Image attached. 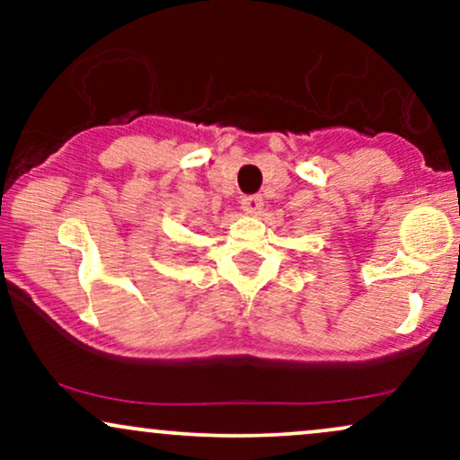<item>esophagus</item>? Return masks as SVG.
<instances>
[{
    "label": "esophagus",
    "mask_w": 460,
    "mask_h": 460,
    "mask_svg": "<svg viewBox=\"0 0 460 460\" xmlns=\"http://www.w3.org/2000/svg\"><path fill=\"white\" fill-rule=\"evenodd\" d=\"M261 208H263V199L260 194H251V197L242 199V209H244L246 214H260Z\"/></svg>",
    "instance_id": "34e87169"
}]
</instances>
